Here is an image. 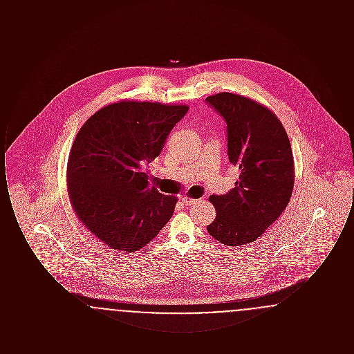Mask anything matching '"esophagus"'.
<instances>
[{"mask_svg": "<svg viewBox=\"0 0 354 354\" xmlns=\"http://www.w3.org/2000/svg\"><path fill=\"white\" fill-rule=\"evenodd\" d=\"M180 201L185 203V205H191V204H195V203L198 202L196 199H192V198H189V196H182Z\"/></svg>", "mask_w": 354, "mask_h": 354, "instance_id": "1", "label": "esophagus"}]
</instances>
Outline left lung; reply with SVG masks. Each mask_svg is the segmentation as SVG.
Returning a JSON list of instances; mask_svg holds the SVG:
<instances>
[{
    "label": "left lung",
    "mask_w": 354,
    "mask_h": 354,
    "mask_svg": "<svg viewBox=\"0 0 354 354\" xmlns=\"http://www.w3.org/2000/svg\"><path fill=\"white\" fill-rule=\"evenodd\" d=\"M227 122L228 158L239 167L235 188L212 195L216 218L208 234L224 245L256 241L284 212L295 185V162L280 119L248 97L219 93L205 98Z\"/></svg>",
    "instance_id": "left-lung-1"
}]
</instances>
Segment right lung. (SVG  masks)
I'll use <instances>...</instances> for the list:
<instances>
[{
    "instance_id": "obj_1",
    "label": "right lung",
    "mask_w": 354,
    "mask_h": 354,
    "mask_svg": "<svg viewBox=\"0 0 354 354\" xmlns=\"http://www.w3.org/2000/svg\"><path fill=\"white\" fill-rule=\"evenodd\" d=\"M187 111L185 104L119 101L78 131L68 155V198L78 220L107 247L139 251L171 219L178 198L149 185L143 166Z\"/></svg>"
}]
</instances>
